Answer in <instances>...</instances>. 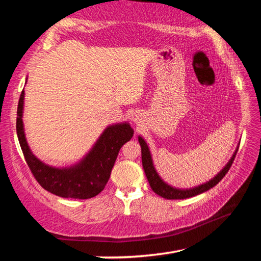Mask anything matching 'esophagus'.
I'll list each match as a JSON object with an SVG mask.
<instances>
[{
    "mask_svg": "<svg viewBox=\"0 0 261 261\" xmlns=\"http://www.w3.org/2000/svg\"><path fill=\"white\" fill-rule=\"evenodd\" d=\"M132 120H134L135 122H138L139 121V116H138V115H135V116L132 117Z\"/></svg>",
    "mask_w": 261,
    "mask_h": 261,
    "instance_id": "34e87169",
    "label": "esophagus"
}]
</instances>
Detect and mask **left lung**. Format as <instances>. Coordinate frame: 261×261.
<instances>
[{"instance_id":"1","label":"left lung","mask_w":261,"mask_h":261,"mask_svg":"<svg viewBox=\"0 0 261 261\" xmlns=\"http://www.w3.org/2000/svg\"><path fill=\"white\" fill-rule=\"evenodd\" d=\"M138 141L141 146V162H143V168L145 170V174H146V177L149 185H151V189L154 192L162 198H166V199H187V198L190 197H194L197 194H200L202 192L207 191V190L212 189L215 187L221 179H222L226 174L228 173V170L230 169V167L233 162V159L236 156V153L238 151V148H236V151L233 152L232 156L230 160L228 161V163L220 173L210 179L208 182H206L204 184L198 185V187H194L191 189H177L171 187V185L167 184L165 180H163L160 175L158 174V171L155 169V167L153 165V159L151 155V151H149L148 145L146 144V141L144 140L143 137H138Z\"/></svg>"}]
</instances>
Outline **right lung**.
Wrapping results in <instances>:
<instances>
[{"mask_svg": "<svg viewBox=\"0 0 261 261\" xmlns=\"http://www.w3.org/2000/svg\"><path fill=\"white\" fill-rule=\"evenodd\" d=\"M24 95L23 90L17 108L16 130L26 163L35 179L48 192L62 198L90 199L99 194L108 182L121 147L134 136L131 125L124 122L107 126L81 161L70 167H53L39 160L26 140L23 124Z\"/></svg>", "mask_w": 261, "mask_h": 261, "instance_id": "1", "label": "right lung"}]
</instances>
